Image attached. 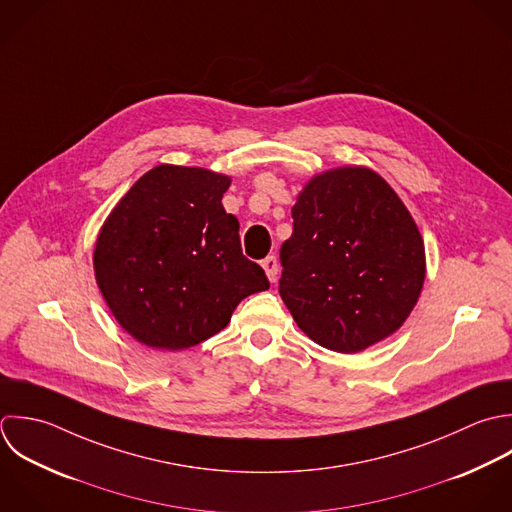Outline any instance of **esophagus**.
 I'll return each instance as SVG.
<instances>
[{"label":"esophagus","instance_id":"1","mask_svg":"<svg viewBox=\"0 0 512 512\" xmlns=\"http://www.w3.org/2000/svg\"><path fill=\"white\" fill-rule=\"evenodd\" d=\"M261 265H263V269H265L269 281L275 283V281H277V273H279V261H277V257H275V255H269V257L263 259Z\"/></svg>","mask_w":512,"mask_h":512}]
</instances>
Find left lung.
<instances>
[{
    "instance_id": "8db88e82",
    "label": "left lung",
    "mask_w": 512,
    "mask_h": 512,
    "mask_svg": "<svg viewBox=\"0 0 512 512\" xmlns=\"http://www.w3.org/2000/svg\"><path fill=\"white\" fill-rule=\"evenodd\" d=\"M279 295L299 329L337 353L393 335L425 283V245L409 209L369 167L315 175L291 209Z\"/></svg>"
}]
</instances>
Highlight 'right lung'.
<instances>
[{"mask_svg": "<svg viewBox=\"0 0 512 512\" xmlns=\"http://www.w3.org/2000/svg\"><path fill=\"white\" fill-rule=\"evenodd\" d=\"M231 177L157 165L105 219L93 269L117 323L139 343L181 351L227 327L235 307L269 289L241 251L239 221L223 209Z\"/></svg>", "mask_w": 512, "mask_h": 512, "instance_id": "1", "label": "right lung"}]
</instances>
